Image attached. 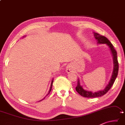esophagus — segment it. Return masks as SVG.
<instances>
[{
  "mask_svg": "<svg viewBox=\"0 0 125 125\" xmlns=\"http://www.w3.org/2000/svg\"><path fill=\"white\" fill-rule=\"evenodd\" d=\"M67 73H70L71 72V68L70 67H68V68H67Z\"/></svg>",
  "mask_w": 125,
  "mask_h": 125,
  "instance_id": "1",
  "label": "esophagus"
}]
</instances>
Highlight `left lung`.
Here are the masks:
<instances>
[{
	"mask_svg": "<svg viewBox=\"0 0 125 125\" xmlns=\"http://www.w3.org/2000/svg\"><path fill=\"white\" fill-rule=\"evenodd\" d=\"M94 36L95 38L97 39V41L98 42V43H100V44H107L110 48L111 51V52L112 53L113 57H114V68L111 78L107 86L106 87V88L103 91H98V92L93 93L91 92V91L89 92V91L84 90L80 85V81L78 80V81H77V85L76 87V90L81 96L87 98L98 97L102 96L104 94H105L110 90V88L112 87L113 84H114L116 77L117 76L118 72V62L117 60V52L116 49H115L114 45H112V43L110 42V41L106 37L103 36V35L101 34H99L98 33H94Z\"/></svg>",
	"mask_w": 125,
	"mask_h": 125,
	"instance_id": "8db88e82",
	"label": "left lung"
}]
</instances>
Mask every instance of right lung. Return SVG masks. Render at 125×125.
Here are the masks:
<instances>
[{"mask_svg": "<svg viewBox=\"0 0 125 125\" xmlns=\"http://www.w3.org/2000/svg\"><path fill=\"white\" fill-rule=\"evenodd\" d=\"M53 80H52V82H51V87H50V90H49V91L48 94H47V96H48V95L49 94V93H50V92H51V90H52V85H53ZM44 98H45V97H44Z\"/></svg>", "mask_w": 125, "mask_h": 125, "instance_id": "1", "label": "right lung"}]
</instances>
